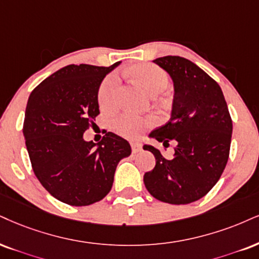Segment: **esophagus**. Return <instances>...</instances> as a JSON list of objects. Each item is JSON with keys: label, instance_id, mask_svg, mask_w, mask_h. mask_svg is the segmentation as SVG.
<instances>
[{"label": "esophagus", "instance_id": "34e87169", "mask_svg": "<svg viewBox=\"0 0 259 259\" xmlns=\"http://www.w3.org/2000/svg\"><path fill=\"white\" fill-rule=\"evenodd\" d=\"M131 146H132V152L133 154H137L142 150V144L140 143H131Z\"/></svg>", "mask_w": 259, "mask_h": 259}]
</instances>
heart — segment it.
Returning a JSON list of instances; mask_svg holds the SVG:
<instances>
[{
	"label": "heart",
	"mask_w": 259,
	"mask_h": 259,
	"mask_svg": "<svg viewBox=\"0 0 259 259\" xmlns=\"http://www.w3.org/2000/svg\"><path fill=\"white\" fill-rule=\"evenodd\" d=\"M126 73L138 84L149 96L157 95L168 86V75L163 69L151 63H137L128 67ZM117 76L108 75L98 90V103L103 109H111L115 105V96L117 89ZM151 120L123 114L114 121L115 132L126 138H137L151 124Z\"/></svg>",
	"instance_id": "obj_1"
}]
</instances>
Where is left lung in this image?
Returning a JSON list of instances; mask_svg holds the SVG:
<instances>
[{
    "label": "left lung",
    "instance_id": "obj_1",
    "mask_svg": "<svg viewBox=\"0 0 259 259\" xmlns=\"http://www.w3.org/2000/svg\"><path fill=\"white\" fill-rule=\"evenodd\" d=\"M174 84L170 120L150 133L168 148L175 143L173 158L144 145L156 165L144 175L152 197L169 204H188L205 196L225 170L231 149L233 123L221 88L196 63L180 56L154 60Z\"/></svg>",
    "mask_w": 259,
    "mask_h": 259
}]
</instances>
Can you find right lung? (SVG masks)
<instances>
[{"label":"right lung","instance_id":"add662e5","mask_svg":"<svg viewBox=\"0 0 259 259\" xmlns=\"http://www.w3.org/2000/svg\"><path fill=\"white\" fill-rule=\"evenodd\" d=\"M110 67L68 65L31 92L24 128L32 169L60 202L85 206L111 190L117 163L131 155L126 139L107 132L98 144L82 135L100 114L98 90Z\"/></svg>","mask_w":259,"mask_h":259}]
</instances>
